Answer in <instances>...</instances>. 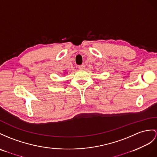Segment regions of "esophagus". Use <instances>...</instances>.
<instances>
[{
	"label": "esophagus",
	"instance_id": "obj_1",
	"mask_svg": "<svg viewBox=\"0 0 157 157\" xmlns=\"http://www.w3.org/2000/svg\"><path fill=\"white\" fill-rule=\"evenodd\" d=\"M78 68H79L80 70H83V69H85V65H84V64H81V65L78 66Z\"/></svg>",
	"mask_w": 157,
	"mask_h": 157
}]
</instances>
